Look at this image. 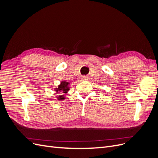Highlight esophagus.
Wrapping results in <instances>:
<instances>
[{"instance_id": "obj_1", "label": "esophagus", "mask_w": 158, "mask_h": 158, "mask_svg": "<svg viewBox=\"0 0 158 158\" xmlns=\"http://www.w3.org/2000/svg\"><path fill=\"white\" fill-rule=\"evenodd\" d=\"M81 79H82V80H87L88 79V76H82L81 77Z\"/></svg>"}]
</instances>
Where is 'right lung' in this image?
Wrapping results in <instances>:
<instances>
[{
	"instance_id": "right-lung-1",
	"label": "right lung",
	"mask_w": 158,
	"mask_h": 158,
	"mask_svg": "<svg viewBox=\"0 0 158 158\" xmlns=\"http://www.w3.org/2000/svg\"><path fill=\"white\" fill-rule=\"evenodd\" d=\"M68 85H69V83L67 82H62L59 86L57 88H56V89H55L56 92L60 93V94L66 93L69 89V87ZM58 99L59 100L64 99V98L63 97V95H59L58 97Z\"/></svg>"
}]
</instances>
